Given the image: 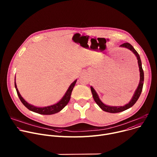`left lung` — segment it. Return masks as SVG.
<instances>
[{
	"mask_svg": "<svg viewBox=\"0 0 157 157\" xmlns=\"http://www.w3.org/2000/svg\"><path fill=\"white\" fill-rule=\"evenodd\" d=\"M120 47L125 48H127L129 50H130L134 55H136L137 57V61H138V65H139V71H140V82L138 85L137 88L136 89V90L134 93L131 100L129 101V102L124 106H110V105H107L105 104H104L101 99H99V97L95 91V89L93 88V86H91V90L93 94V96L94 98V100L96 102V104L99 106V107L104 111L107 112V113H121V112L124 111L131 107H132L134 104H136L137 101L139 99L142 91V88H143V85H144V71L142 69V61L140 58V56L139 53L137 52V51L134 49V48L131 45V44L128 43H123L121 45H120Z\"/></svg>",
	"mask_w": 157,
	"mask_h": 157,
	"instance_id": "left-lung-1",
	"label": "left lung"
}]
</instances>
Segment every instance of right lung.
<instances>
[{
    "mask_svg": "<svg viewBox=\"0 0 157 157\" xmlns=\"http://www.w3.org/2000/svg\"><path fill=\"white\" fill-rule=\"evenodd\" d=\"M76 81H77V79H76L74 82H73L71 84V85L70 86V87L68 89V90L66 91L64 95L63 96V97L61 99V100L59 101H58L57 103L54 104L53 105L45 106V107L35 106L33 105H32V104L28 103L23 98H22L18 90V89H17L16 82H15V87L16 91H17V94H18V96L20 100L21 101L22 104H23L28 109H29L31 111L34 112V113H36L40 114L52 115V114H56V113H58V112L61 111L67 104H68V103L69 102V101L70 100L71 94L72 91L73 89V87H75V84L76 83Z\"/></svg>",
    "mask_w": 157,
    "mask_h": 157,
    "instance_id": "add662e5",
    "label": "right lung"
}]
</instances>
